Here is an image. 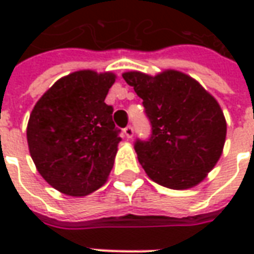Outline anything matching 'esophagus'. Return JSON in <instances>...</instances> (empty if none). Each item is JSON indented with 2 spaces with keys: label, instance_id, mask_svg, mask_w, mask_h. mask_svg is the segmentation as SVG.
Returning a JSON list of instances; mask_svg holds the SVG:
<instances>
[{
  "label": "esophagus",
  "instance_id": "esophagus-1",
  "mask_svg": "<svg viewBox=\"0 0 254 254\" xmlns=\"http://www.w3.org/2000/svg\"><path fill=\"white\" fill-rule=\"evenodd\" d=\"M124 133H125V136H127V138H132L133 134H134V130H133V127L129 125V127H127L124 129Z\"/></svg>",
  "mask_w": 254,
  "mask_h": 254
}]
</instances>
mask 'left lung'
<instances>
[{
	"mask_svg": "<svg viewBox=\"0 0 254 254\" xmlns=\"http://www.w3.org/2000/svg\"><path fill=\"white\" fill-rule=\"evenodd\" d=\"M122 77L143 99L152 127L149 140L134 143L147 176L176 190L196 187L223 152L227 125L216 99L194 78L173 69L156 76L132 70Z\"/></svg>",
	"mask_w": 254,
	"mask_h": 254,
	"instance_id": "obj_1",
	"label": "left lung"
}]
</instances>
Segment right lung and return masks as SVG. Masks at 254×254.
<instances>
[{
	"mask_svg": "<svg viewBox=\"0 0 254 254\" xmlns=\"http://www.w3.org/2000/svg\"><path fill=\"white\" fill-rule=\"evenodd\" d=\"M111 72L77 70L60 78L32 109L27 125L31 158L45 181L64 194L87 196L109 178L120 130L106 95Z\"/></svg>",
	"mask_w": 254,
	"mask_h": 254,
	"instance_id": "1",
	"label": "right lung"
}]
</instances>
